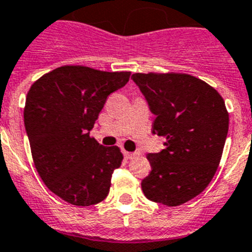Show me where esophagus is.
Wrapping results in <instances>:
<instances>
[{
	"label": "esophagus",
	"mask_w": 252,
	"mask_h": 252,
	"mask_svg": "<svg viewBox=\"0 0 252 252\" xmlns=\"http://www.w3.org/2000/svg\"><path fill=\"white\" fill-rule=\"evenodd\" d=\"M123 155H124V157H126V159H130V158H133V157H134V153L126 152V151H123Z\"/></svg>",
	"instance_id": "obj_1"
}]
</instances>
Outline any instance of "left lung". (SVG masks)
<instances>
[{
	"label": "left lung",
	"mask_w": 252,
	"mask_h": 252,
	"mask_svg": "<svg viewBox=\"0 0 252 252\" xmlns=\"http://www.w3.org/2000/svg\"><path fill=\"white\" fill-rule=\"evenodd\" d=\"M156 115L152 133L166 147L148 153L146 198L176 207L199 195L217 171L228 133V111L216 89L187 73H133Z\"/></svg>",
	"instance_id": "obj_1"
}]
</instances>
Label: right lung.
I'll list each match as a JSON object with an SVG mask.
<instances>
[{
  "label": "right lung",
  "instance_id": "1",
  "mask_svg": "<svg viewBox=\"0 0 252 252\" xmlns=\"http://www.w3.org/2000/svg\"><path fill=\"white\" fill-rule=\"evenodd\" d=\"M129 76L63 65L30 87L24 123L34 165L48 189L69 204L90 207L108 196L123 155L117 146L97 143L90 130L108 96L126 86Z\"/></svg>",
  "mask_w": 252,
  "mask_h": 252
}]
</instances>
